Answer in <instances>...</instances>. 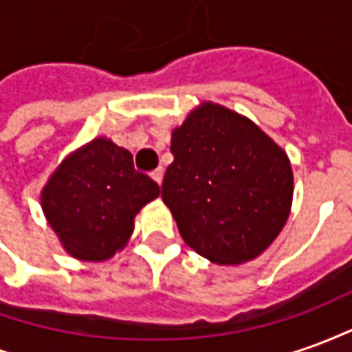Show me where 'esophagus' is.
Returning a JSON list of instances; mask_svg holds the SVG:
<instances>
[{
  "label": "esophagus",
  "instance_id": "esophagus-1",
  "mask_svg": "<svg viewBox=\"0 0 352 352\" xmlns=\"http://www.w3.org/2000/svg\"><path fill=\"white\" fill-rule=\"evenodd\" d=\"M151 175H153V179H154V181H156V183L162 184V179H164V169L156 168L153 171V173H151Z\"/></svg>",
  "mask_w": 352,
  "mask_h": 352
}]
</instances>
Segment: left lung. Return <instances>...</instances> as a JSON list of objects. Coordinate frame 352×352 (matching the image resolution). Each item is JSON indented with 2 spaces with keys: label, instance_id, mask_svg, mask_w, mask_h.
Returning a JSON list of instances; mask_svg holds the SVG:
<instances>
[{
  "label": "left lung",
  "instance_id": "8db88e82",
  "mask_svg": "<svg viewBox=\"0 0 352 352\" xmlns=\"http://www.w3.org/2000/svg\"><path fill=\"white\" fill-rule=\"evenodd\" d=\"M171 154L162 199L198 254L241 264L279 236L292 204V168L249 118L204 103L173 131Z\"/></svg>",
  "mask_w": 352,
  "mask_h": 352
}]
</instances>
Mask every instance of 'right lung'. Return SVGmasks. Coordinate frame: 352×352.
<instances>
[{
  "label": "right lung",
  "instance_id": "add662e5",
  "mask_svg": "<svg viewBox=\"0 0 352 352\" xmlns=\"http://www.w3.org/2000/svg\"><path fill=\"white\" fill-rule=\"evenodd\" d=\"M158 194V183L133 168L131 153L94 139L50 177L41 204L65 251L98 262L128 241L133 217Z\"/></svg>",
  "mask_w": 352,
  "mask_h": 352
}]
</instances>
